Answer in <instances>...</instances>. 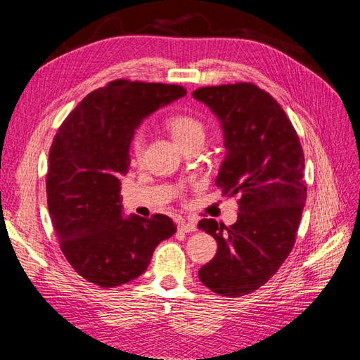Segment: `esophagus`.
<instances>
[{
  "instance_id": "esophagus-1",
  "label": "esophagus",
  "mask_w": 360,
  "mask_h": 360,
  "mask_svg": "<svg viewBox=\"0 0 360 360\" xmlns=\"http://www.w3.org/2000/svg\"><path fill=\"white\" fill-rule=\"evenodd\" d=\"M178 227L181 229L182 232H187V233H192L196 231V223L195 221H186V219H181L178 223Z\"/></svg>"
}]
</instances>
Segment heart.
<instances>
[{
    "label": "heart",
    "mask_w": 360,
    "mask_h": 360,
    "mask_svg": "<svg viewBox=\"0 0 360 360\" xmlns=\"http://www.w3.org/2000/svg\"><path fill=\"white\" fill-rule=\"evenodd\" d=\"M165 127L173 139L178 142L181 147L190 143L195 139H204V125L200 119H196L192 114L187 112H176L165 119ZM145 148V137L141 131L134 133L129 143V151L134 160H141Z\"/></svg>",
    "instance_id": "b5f03b06"
}]
</instances>
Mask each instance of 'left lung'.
<instances>
[{"label":"left lung","mask_w":360,"mask_h":360,"mask_svg":"<svg viewBox=\"0 0 360 360\" xmlns=\"http://www.w3.org/2000/svg\"><path fill=\"white\" fill-rule=\"evenodd\" d=\"M193 97L223 128L226 158L217 186L223 195L240 196L235 224H198L218 243L217 255L198 275L218 295H246L263 286L294 248L307 201L303 148L286 112L254 83L204 86Z\"/></svg>","instance_id":"1"}]
</instances>
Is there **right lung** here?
Instances as JSON below:
<instances>
[{
    "label": "right lung",
    "mask_w": 360,
    "mask_h": 360,
    "mask_svg": "<svg viewBox=\"0 0 360 360\" xmlns=\"http://www.w3.org/2000/svg\"><path fill=\"white\" fill-rule=\"evenodd\" d=\"M186 96L179 85L112 80L89 93L53 137L46 176L49 215L60 249L74 271L102 288L145 272L156 246L176 224L156 213H122L120 178L141 122Z\"/></svg>",
    "instance_id": "right-lung-1"
}]
</instances>
